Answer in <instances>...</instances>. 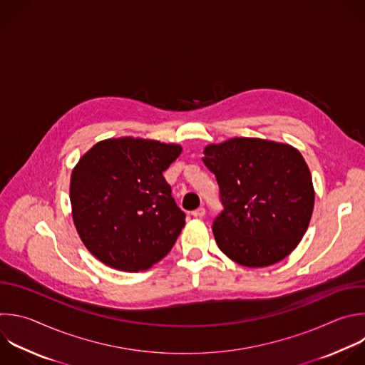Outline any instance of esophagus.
I'll list each match as a JSON object with an SVG mask.
<instances>
[{
	"label": "esophagus",
	"mask_w": 365,
	"mask_h": 365,
	"mask_svg": "<svg viewBox=\"0 0 365 365\" xmlns=\"http://www.w3.org/2000/svg\"><path fill=\"white\" fill-rule=\"evenodd\" d=\"M192 215L195 216V217H203L205 215H206V209L203 207V206H200V207H197V209H195L193 212H192Z\"/></svg>",
	"instance_id": "obj_1"
}]
</instances>
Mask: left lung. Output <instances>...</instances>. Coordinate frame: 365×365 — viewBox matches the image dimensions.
I'll return each instance as SVG.
<instances>
[{
  "label": "left lung",
  "mask_w": 365,
  "mask_h": 365,
  "mask_svg": "<svg viewBox=\"0 0 365 365\" xmlns=\"http://www.w3.org/2000/svg\"><path fill=\"white\" fill-rule=\"evenodd\" d=\"M223 206L212 230L219 250L248 268L274 265L305 235L314 209L311 172L289 145L236 138L203 150Z\"/></svg>",
  "instance_id": "left-lung-1"
}]
</instances>
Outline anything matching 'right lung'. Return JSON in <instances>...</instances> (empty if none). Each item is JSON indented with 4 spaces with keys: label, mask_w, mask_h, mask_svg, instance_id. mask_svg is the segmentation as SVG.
Instances as JSON below:
<instances>
[{
    "label": "right lung",
    "mask_w": 365,
    "mask_h": 365,
    "mask_svg": "<svg viewBox=\"0 0 365 365\" xmlns=\"http://www.w3.org/2000/svg\"><path fill=\"white\" fill-rule=\"evenodd\" d=\"M182 148L158 140L108 139L77 163L70 182L73 220L103 264L139 272L165 258L185 226L163 172Z\"/></svg>",
    "instance_id": "right-lung-1"
}]
</instances>
